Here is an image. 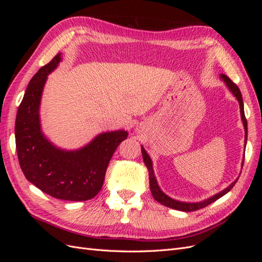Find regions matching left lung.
Masks as SVG:
<instances>
[{"instance_id":"obj_1","label":"left lung","mask_w":262,"mask_h":262,"mask_svg":"<svg viewBox=\"0 0 262 262\" xmlns=\"http://www.w3.org/2000/svg\"><path fill=\"white\" fill-rule=\"evenodd\" d=\"M221 77L223 78V81L226 83V85L228 86V89L231 90V92L235 95V97L237 98V100L239 101V106H241V114H242V120H243V123H244V126H245V133H246V137H245V142L247 141V119H246L245 117V112H244V102H243V97H242V93L238 89V86H237L231 78H229L228 76L222 74ZM142 147V146H141ZM142 155H143V161H144V164L146 165V167L148 169V178H149V189H150V192H152V195L154 199L160 202L161 204L163 205H166V207L168 208H171V209H176V210H179V211H184V212H192V211H196V210H200L202 208H205L208 207L209 204H211L212 202L216 201L217 199H220L221 196H223L224 194H226L229 190H231L235 184L236 181H234L233 184L227 187L225 190H223L222 192H219L217 194L213 195L212 198H210V199L205 200V201H202V202H199V203H186V202H180V201H176L171 199V198L166 195L162 190L160 189V187H158L157 185V181L155 179V176H154V172H153V167H152V161H150L149 156L147 155V153L145 152V149L142 147ZM244 165V163H243Z\"/></svg>"}]
</instances>
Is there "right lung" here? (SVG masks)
Instances as JSON below:
<instances>
[{"label":"right lung","mask_w":262,"mask_h":262,"mask_svg":"<svg viewBox=\"0 0 262 262\" xmlns=\"http://www.w3.org/2000/svg\"><path fill=\"white\" fill-rule=\"evenodd\" d=\"M60 54L31 78L18 107L15 121L17 157L26 179L41 191L60 200L85 201L100 191L108 164L128 132L102 133L75 152L55 148L45 139L38 110L47 75L59 64Z\"/></svg>","instance_id":"1"}]
</instances>
